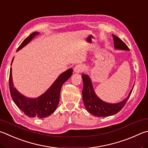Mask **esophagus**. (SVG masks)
I'll use <instances>...</instances> for the list:
<instances>
[{"label": "esophagus", "instance_id": "1", "mask_svg": "<svg viewBox=\"0 0 148 148\" xmlns=\"http://www.w3.org/2000/svg\"><path fill=\"white\" fill-rule=\"evenodd\" d=\"M83 69L84 68H83V66L82 65H79V64H78V65H77L74 67V71L75 73H79V72H81L83 71Z\"/></svg>", "mask_w": 148, "mask_h": 148}]
</instances>
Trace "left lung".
Returning <instances> with one entry per match:
<instances>
[{
	"instance_id": "8db88e82",
	"label": "left lung",
	"mask_w": 148,
	"mask_h": 148,
	"mask_svg": "<svg viewBox=\"0 0 148 148\" xmlns=\"http://www.w3.org/2000/svg\"><path fill=\"white\" fill-rule=\"evenodd\" d=\"M112 37H113L115 49L127 51L130 50L127 45L117 36L112 34ZM82 77L83 82V88L82 90L83 104H84L87 111L95 116H109L119 112L125 106L134 87L133 85L132 89L129 93V95L123 100L119 102V103H109L101 100L96 95L92 82H91L88 75L84 74L82 75Z\"/></svg>"
}]
</instances>
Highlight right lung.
<instances>
[{"label":"right lung","instance_id":"add662e5","mask_svg":"<svg viewBox=\"0 0 148 148\" xmlns=\"http://www.w3.org/2000/svg\"><path fill=\"white\" fill-rule=\"evenodd\" d=\"M39 34V32H36L29 35L27 38L24 40L19 47L17 48V52L25 47L35 37L38 36ZM13 59L14 58H13L11 66L12 65ZM72 71L73 70L72 69H69L61 74L49 88L39 97L36 98H29L21 94L16 89V88L14 87L12 79V69L11 68L9 85L10 94L13 101L16 106L28 117H37L42 119V118L50 116L57 108L59 101H60L61 87L64 83L67 81L72 76Z\"/></svg>","mask_w":148,"mask_h":148}]
</instances>
